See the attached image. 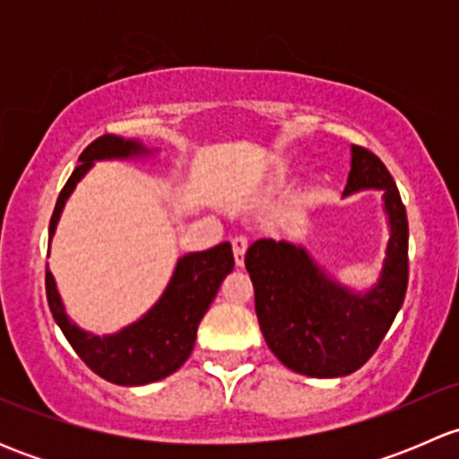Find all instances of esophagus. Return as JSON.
Returning a JSON list of instances; mask_svg holds the SVG:
<instances>
[{"label": "esophagus", "instance_id": "1", "mask_svg": "<svg viewBox=\"0 0 459 459\" xmlns=\"http://www.w3.org/2000/svg\"><path fill=\"white\" fill-rule=\"evenodd\" d=\"M247 248H248V238H244V235L233 238V255H235V264H238V266H244V255H247Z\"/></svg>", "mask_w": 459, "mask_h": 459}]
</instances>
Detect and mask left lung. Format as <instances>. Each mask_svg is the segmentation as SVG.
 I'll use <instances>...</instances> for the list:
<instances>
[{
  "label": "left lung",
  "mask_w": 459,
  "mask_h": 459,
  "mask_svg": "<svg viewBox=\"0 0 459 459\" xmlns=\"http://www.w3.org/2000/svg\"><path fill=\"white\" fill-rule=\"evenodd\" d=\"M382 191L391 238L377 281L364 293L342 286L304 247L257 239L247 271L255 289V313L268 349L286 368L308 377L358 371L382 344L409 284V221L400 191L377 155L351 146V173L342 195Z\"/></svg>",
  "instance_id": "1"
}]
</instances>
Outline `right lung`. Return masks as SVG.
Masks as SVG:
<instances>
[{"mask_svg": "<svg viewBox=\"0 0 459 459\" xmlns=\"http://www.w3.org/2000/svg\"><path fill=\"white\" fill-rule=\"evenodd\" d=\"M151 152L137 140H124L117 135L97 137L95 142L88 143L80 155V166L73 170L55 204L48 229L50 238L57 229L64 204L95 161L131 160V157H146ZM233 248L229 242L179 257L173 277L155 307L113 335H92L68 319L55 277L48 268H46V298L57 326L91 371L119 386H142L169 377L186 362L195 346L197 326L204 313L208 311L220 284L233 271Z\"/></svg>", "mask_w": 459, "mask_h": 459, "instance_id": "right-lung-1", "label": "right lung"}]
</instances>
